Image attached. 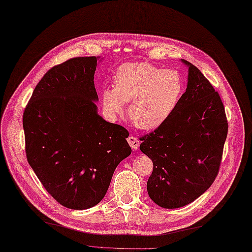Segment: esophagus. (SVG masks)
I'll return each mask as SVG.
<instances>
[{
	"mask_svg": "<svg viewBox=\"0 0 252 252\" xmlns=\"http://www.w3.org/2000/svg\"><path fill=\"white\" fill-rule=\"evenodd\" d=\"M127 140H128V143L130 145V147L132 148V150H137L139 148V140L135 136L130 135Z\"/></svg>",
	"mask_w": 252,
	"mask_h": 252,
	"instance_id": "34e87169",
	"label": "esophagus"
}]
</instances>
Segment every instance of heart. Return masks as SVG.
I'll use <instances>...</instances> for the list:
<instances>
[{"label": "heart", "instance_id": "1", "mask_svg": "<svg viewBox=\"0 0 252 252\" xmlns=\"http://www.w3.org/2000/svg\"><path fill=\"white\" fill-rule=\"evenodd\" d=\"M183 92V80L173 69H162L150 63H125L115 75V88L105 89L103 104L112 114L124 112L143 130L157 128L168 119Z\"/></svg>", "mask_w": 252, "mask_h": 252}]
</instances>
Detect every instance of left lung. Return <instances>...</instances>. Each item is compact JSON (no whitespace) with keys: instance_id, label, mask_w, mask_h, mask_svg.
I'll use <instances>...</instances> for the list:
<instances>
[{"instance_id":"8db88e82","label":"left lung","mask_w":252,"mask_h":252,"mask_svg":"<svg viewBox=\"0 0 252 252\" xmlns=\"http://www.w3.org/2000/svg\"><path fill=\"white\" fill-rule=\"evenodd\" d=\"M188 87L171 116L139 137L140 150L153 161L150 198L163 208H178L200 197L217 178L227 120L218 91L194 64Z\"/></svg>"}]
</instances>
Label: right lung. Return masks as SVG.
<instances>
[{
    "mask_svg": "<svg viewBox=\"0 0 252 252\" xmlns=\"http://www.w3.org/2000/svg\"><path fill=\"white\" fill-rule=\"evenodd\" d=\"M96 66L97 57L84 56L51 67L22 118L29 164L59 204L76 210L98 204L131 154L128 130L97 114Z\"/></svg>",
    "mask_w": 252,
    "mask_h": 252,
    "instance_id": "add662e5",
    "label": "right lung"
}]
</instances>
